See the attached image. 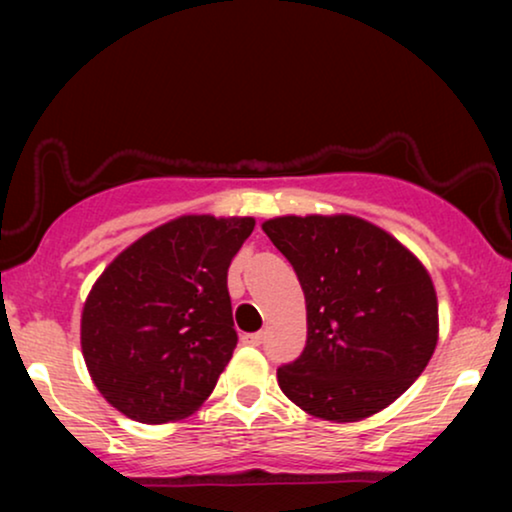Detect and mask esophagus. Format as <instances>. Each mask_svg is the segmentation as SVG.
I'll list each match as a JSON object with an SVG mask.
<instances>
[{"mask_svg": "<svg viewBox=\"0 0 512 512\" xmlns=\"http://www.w3.org/2000/svg\"><path fill=\"white\" fill-rule=\"evenodd\" d=\"M263 338H265L263 331H258V333H244V335H242V342H244V345H254V347H258V345H261V342H263Z\"/></svg>", "mask_w": 512, "mask_h": 512, "instance_id": "obj_1", "label": "esophagus"}]
</instances>
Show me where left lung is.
Returning <instances> with one entry per match:
<instances>
[{
    "label": "left lung",
    "mask_w": 512,
    "mask_h": 512,
    "mask_svg": "<svg viewBox=\"0 0 512 512\" xmlns=\"http://www.w3.org/2000/svg\"><path fill=\"white\" fill-rule=\"evenodd\" d=\"M265 235L296 270L307 340L277 368L298 408L356 422L394 403L422 375L438 342V300L424 265L356 216H279Z\"/></svg>",
    "instance_id": "1"
}]
</instances>
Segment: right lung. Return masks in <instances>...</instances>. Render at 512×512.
I'll use <instances>...</instances> for the list:
<instances>
[{
  "mask_svg": "<svg viewBox=\"0 0 512 512\" xmlns=\"http://www.w3.org/2000/svg\"><path fill=\"white\" fill-rule=\"evenodd\" d=\"M254 219L181 216L130 244L83 305L81 349L100 394L135 422L198 410L237 345L228 268Z\"/></svg>",
  "mask_w": 512,
  "mask_h": 512,
  "instance_id": "1",
  "label": "right lung"
}]
</instances>
